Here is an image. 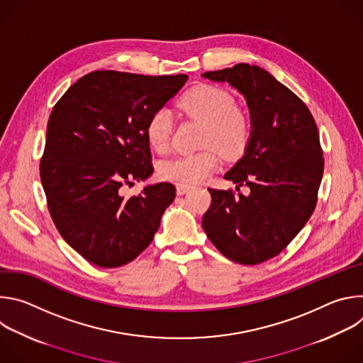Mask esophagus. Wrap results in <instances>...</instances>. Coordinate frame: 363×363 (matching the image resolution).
Masks as SVG:
<instances>
[{
    "label": "esophagus",
    "instance_id": "1",
    "mask_svg": "<svg viewBox=\"0 0 363 363\" xmlns=\"http://www.w3.org/2000/svg\"><path fill=\"white\" fill-rule=\"evenodd\" d=\"M189 191H191V186H188V185H178L177 186V194L178 195H184V194H186Z\"/></svg>",
    "mask_w": 363,
    "mask_h": 363
}]
</instances>
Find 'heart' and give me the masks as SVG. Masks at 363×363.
<instances>
[{"mask_svg": "<svg viewBox=\"0 0 363 363\" xmlns=\"http://www.w3.org/2000/svg\"><path fill=\"white\" fill-rule=\"evenodd\" d=\"M234 105V97L218 86L198 84L185 91L179 100V108L188 116L203 123L201 145L211 147L164 161L160 165V175L179 185H195L218 168L216 148L228 160L240 157L248 145L251 125L247 115ZM172 129V113L164 108L155 111L145 128L149 146L158 153L167 152Z\"/></svg>", "mask_w": 363, "mask_h": 363, "instance_id": "heart-1", "label": "heart"}]
</instances>
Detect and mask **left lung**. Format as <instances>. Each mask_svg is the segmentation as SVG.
I'll return each mask as SVG.
<instances>
[{"label": "left lung", "instance_id": "1", "mask_svg": "<svg viewBox=\"0 0 363 363\" xmlns=\"http://www.w3.org/2000/svg\"><path fill=\"white\" fill-rule=\"evenodd\" d=\"M247 101L251 136L244 157L224 175L250 194L208 188L202 228L216 248L238 264H260L280 254L313 214L325 160L316 122L290 89L245 63L206 72Z\"/></svg>", "mask_w": 363, "mask_h": 363}]
</instances>
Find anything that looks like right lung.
Masks as SVG:
<instances>
[{
    "label": "right lung",
    "mask_w": 363,
    "mask_h": 363,
    "mask_svg": "<svg viewBox=\"0 0 363 363\" xmlns=\"http://www.w3.org/2000/svg\"><path fill=\"white\" fill-rule=\"evenodd\" d=\"M186 79L96 70L72 84L51 111L40 160L48 213L65 241L91 264L115 269L135 260L175 199L169 182L126 199L121 188L152 175L146 122Z\"/></svg>",
    "instance_id": "add662e5"
}]
</instances>
